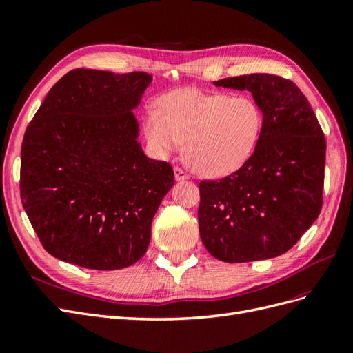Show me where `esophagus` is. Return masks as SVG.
Returning <instances> with one entry per match:
<instances>
[{
    "label": "esophagus",
    "mask_w": 353,
    "mask_h": 353,
    "mask_svg": "<svg viewBox=\"0 0 353 353\" xmlns=\"http://www.w3.org/2000/svg\"><path fill=\"white\" fill-rule=\"evenodd\" d=\"M174 172H175V179H176V181H185V179L190 178L188 174L185 172V170H184L183 168H179V166H175Z\"/></svg>",
    "instance_id": "34e87169"
}]
</instances>
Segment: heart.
Returning a JSON list of instances; mask_svg holds the SVG:
<instances>
[{
	"label": "heart",
	"instance_id": "b5f03b06",
	"mask_svg": "<svg viewBox=\"0 0 353 353\" xmlns=\"http://www.w3.org/2000/svg\"><path fill=\"white\" fill-rule=\"evenodd\" d=\"M263 116L254 100L184 88L159 99V112L144 114V134L159 156L178 152L201 175L222 176L243 166L254 152Z\"/></svg>",
	"mask_w": 353,
	"mask_h": 353
}]
</instances>
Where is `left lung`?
I'll return each mask as SVG.
<instances>
[{"label":"left lung","mask_w":353,"mask_h":353,"mask_svg":"<svg viewBox=\"0 0 353 353\" xmlns=\"http://www.w3.org/2000/svg\"><path fill=\"white\" fill-rule=\"evenodd\" d=\"M213 83L250 91L263 125L254 152L240 169L200 181V239L223 262L275 258L292 249L321 212L324 132L292 81L252 73Z\"/></svg>","instance_id":"left-lung-1"}]
</instances>
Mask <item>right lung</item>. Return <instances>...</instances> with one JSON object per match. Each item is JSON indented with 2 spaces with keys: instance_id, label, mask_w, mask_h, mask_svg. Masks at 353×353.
Instances as JSON below:
<instances>
[{
  "instance_id": "1",
  "label": "right lung",
  "mask_w": 353,
  "mask_h": 353,
  "mask_svg": "<svg viewBox=\"0 0 353 353\" xmlns=\"http://www.w3.org/2000/svg\"><path fill=\"white\" fill-rule=\"evenodd\" d=\"M152 77L73 69L50 90L26 128L20 197L50 254L110 271L143 258L152 221L174 185L168 162L137 141L132 110Z\"/></svg>"
}]
</instances>
